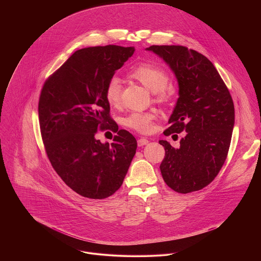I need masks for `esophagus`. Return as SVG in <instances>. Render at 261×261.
Instances as JSON below:
<instances>
[{
    "instance_id": "esophagus-1",
    "label": "esophagus",
    "mask_w": 261,
    "mask_h": 261,
    "mask_svg": "<svg viewBox=\"0 0 261 261\" xmlns=\"http://www.w3.org/2000/svg\"><path fill=\"white\" fill-rule=\"evenodd\" d=\"M148 143V140L146 139V138H139L138 140H137V144H138V146H143V145H145V144H147Z\"/></svg>"
}]
</instances>
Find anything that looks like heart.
I'll use <instances>...</instances> for the list:
<instances>
[{"label":"heart","mask_w":261,"mask_h":261,"mask_svg":"<svg viewBox=\"0 0 261 261\" xmlns=\"http://www.w3.org/2000/svg\"><path fill=\"white\" fill-rule=\"evenodd\" d=\"M129 76L137 81L145 88L155 93L156 100L166 102L169 93L165 90L169 77L167 72L161 67L143 63L135 66L129 72ZM121 82L117 77L111 79L105 89V97L110 105H117L121 99ZM156 115L153 113H132L124 120V125L140 133H148L154 128Z\"/></svg>","instance_id":"b5f03b06"}]
</instances>
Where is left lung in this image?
I'll list each match as a JSON object with an SVG mask.
<instances>
[{
    "mask_svg": "<svg viewBox=\"0 0 261 261\" xmlns=\"http://www.w3.org/2000/svg\"><path fill=\"white\" fill-rule=\"evenodd\" d=\"M177 80L178 99L164 131L186 132L174 148L166 140L160 165L164 181L177 193L201 190L224 164L234 126V105L213 63L196 50L180 45H152Z\"/></svg>",
    "mask_w": 261,
    "mask_h": 261,
    "instance_id": "obj_1",
    "label": "left lung"
}]
</instances>
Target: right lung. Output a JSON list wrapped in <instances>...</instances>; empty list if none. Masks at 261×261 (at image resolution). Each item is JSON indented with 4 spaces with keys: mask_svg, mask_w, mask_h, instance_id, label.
Here are the masks:
<instances>
[{
    "mask_svg": "<svg viewBox=\"0 0 261 261\" xmlns=\"http://www.w3.org/2000/svg\"><path fill=\"white\" fill-rule=\"evenodd\" d=\"M134 47L106 45L74 53L46 80L38 114L47 157L65 184L77 194L104 199L120 189L136 153L135 137L119 130L109 116L105 89ZM117 133L111 145L94 136Z\"/></svg>",
    "mask_w": 261,
    "mask_h": 261,
    "instance_id": "1",
    "label": "right lung"
}]
</instances>
